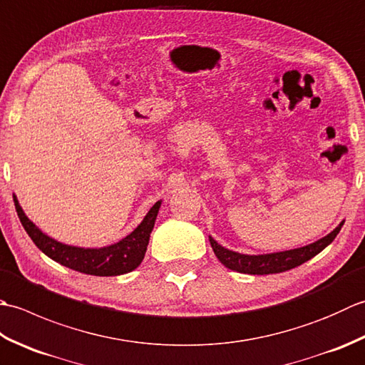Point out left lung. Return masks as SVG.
Here are the masks:
<instances>
[{"mask_svg":"<svg viewBox=\"0 0 365 365\" xmlns=\"http://www.w3.org/2000/svg\"><path fill=\"white\" fill-rule=\"evenodd\" d=\"M344 222L345 221L340 222L339 226L331 232V234L317 240V242L311 245L297 247V250L271 252V254H259V255L240 254L221 246L212 237H208V240H210L215 255L226 268L238 271V273H245V274H274V273H284V271L292 269L294 267H299L301 263L315 257L317 254L322 252L324 247L332 243V240L337 237L340 229H342Z\"/></svg>","mask_w":365,"mask_h":365,"instance_id":"8db88e82","label":"left lung"}]
</instances>
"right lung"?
I'll return each instance as SVG.
<instances>
[{"label":"right lung","mask_w":365,"mask_h":365,"mask_svg":"<svg viewBox=\"0 0 365 365\" xmlns=\"http://www.w3.org/2000/svg\"><path fill=\"white\" fill-rule=\"evenodd\" d=\"M14 204L21 226L25 227L26 234L31 237V240H33L38 250L45 255H48L50 259L67 268L80 271V273L84 274L119 276L130 273V271H133L135 268L141 265L147 251V245H149L150 232L155 226V220H157V215L161 207V200L155 202L149 213L144 216L141 224H139L130 235L122 238L118 243L103 247H78L61 243L58 240L43 234V232L28 218L15 195Z\"/></svg>","instance_id":"obj_1"}]
</instances>
